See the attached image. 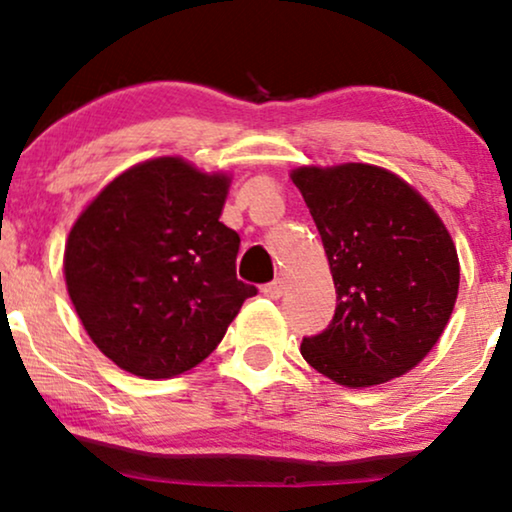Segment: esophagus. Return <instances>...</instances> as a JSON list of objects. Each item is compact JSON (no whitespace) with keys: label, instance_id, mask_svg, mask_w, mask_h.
Segmentation results:
<instances>
[{"label":"esophagus","instance_id":"1","mask_svg":"<svg viewBox=\"0 0 512 512\" xmlns=\"http://www.w3.org/2000/svg\"><path fill=\"white\" fill-rule=\"evenodd\" d=\"M284 289H286L284 279H275V282H270V284H265V286H263V293H265V296H268V298L277 300V298H282Z\"/></svg>","mask_w":512,"mask_h":512}]
</instances>
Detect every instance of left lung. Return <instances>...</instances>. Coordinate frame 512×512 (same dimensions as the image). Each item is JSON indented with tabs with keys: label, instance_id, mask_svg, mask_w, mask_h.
<instances>
[{
	"label": "left lung",
	"instance_id": "1",
	"mask_svg": "<svg viewBox=\"0 0 512 512\" xmlns=\"http://www.w3.org/2000/svg\"><path fill=\"white\" fill-rule=\"evenodd\" d=\"M324 242L338 305L300 354L345 387H373L415 368L445 331L459 258L443 221L382 167L347 163L291 174Z\"/></svg>",
	"mask_w": 512,
	"mask_h": 512
}]
</instances>
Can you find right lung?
<instances>
[{
	"instance_id": "1",
	"label": "right lung",
	"mask_w": 512,
	"mask_h": 512,
	"mask_svg": "<svg viewBox=\"0 0 512 512\" xmlns=\"http://www.w3.org/2000/svg\"><path fill=\"white\" fill-rule=\"evenodd\" d=\"M228 177L181 158L130 167L90 202L65 247V279L90 340L146 380L214 352L258 289L237 279L240 235L219 221Z\"/></svg>"
}]
</instances>
